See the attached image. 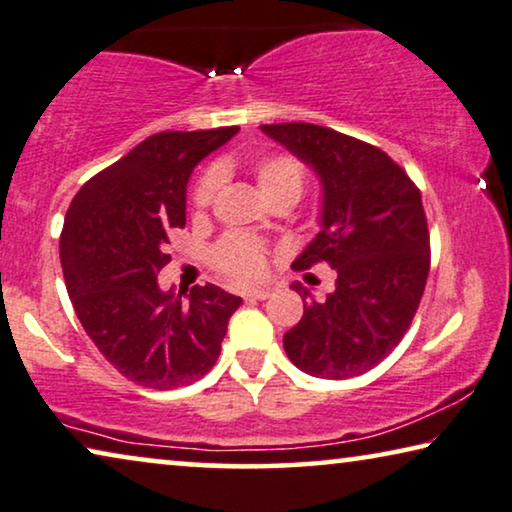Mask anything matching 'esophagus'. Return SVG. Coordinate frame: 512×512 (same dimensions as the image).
Listing matches in <instances>:
<instances>
[{"mask_svg":"<svg viewBox=\"0 0 512 512\" xmlns=\"http://www.w3.org/2000/svg\"><path fill=\"white\" fill-rule=\"evenodd\" d=\"M269 290H248V292H243V297L246 299H255V301H264V299H269Z\"/></svg>","mask_w":512,"mask_h":512,"instance_id":"esophagus-1","label":"esophagus"}]
</instances>
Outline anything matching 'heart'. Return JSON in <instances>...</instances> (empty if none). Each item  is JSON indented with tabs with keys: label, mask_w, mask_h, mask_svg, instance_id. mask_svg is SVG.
I'll return each mask as SVG.
<instances>
[{
	"label": "heart",
	"mask_w": 512,
	"mask_h": 512,
	"mask_svg": "<svg viewBox=\"0 0 512 512\" xmlns=\"http://www.w3.org/2000/svg\"><path fill=\"white\" fill-rule=\"evenodd\" d=\"M255 178L259 190L271 201L278 199H299L301 187H304V169L292 155H271L255 164ZM220 185V174L215 169H208L199 176L192 192L194 211L201 213L213 204L215 192ZM213 264L222 273L232 276L243 283L262 278L266 266V248L262 243L250 239L246 234H227L211 253Z\"/></svg>",
	"instance_id": "1"
}]
</instances>
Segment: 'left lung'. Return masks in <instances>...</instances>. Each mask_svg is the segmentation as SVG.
I'll list each match as a JSON object with an SVG mask.
<instances>
[{
    "label": "left lung",
    "mask_w": 512,
    "mask_h": 512,
    "mask_svg": "<svg viewBox=\"0 0 512 512\" xmlns=\"http://www.w3.org/2000/svg\"><path fill=\"white\" fill-rule=\"evenodd\" d=\"M262 132L315 169L322 229L294 269L327 262L336 290L306 299L304 318L283 336L297 369L318 378L362 376L406 334L429 276V229L417 185L390 155L311 122L262 125Z\"/></svg>",
    "instance_id": "obj_1"
}]
</instances>
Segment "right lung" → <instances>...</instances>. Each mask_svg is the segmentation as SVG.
<instances>
[{
    "mask_svg": "<svg viewBox=\"0 0 512 512\" xmlns=\"http://www.w3.org/2000/svg\"><path fill=\"white\" fill-rule=\"evenodd\" d=\"M239 127L160 132L92 176L71 201L60 236L64 283L85 334L127 380L153 390L190 385L213 369L241 306L218 285L187 301L164 292L169 234L185 227L192 169Z\"/></svg>",
    "mask_w": 512,
    "mask_h": 512,
    "instance_id": "obj_1",
    "label": "right lung"
}]
</instances>
